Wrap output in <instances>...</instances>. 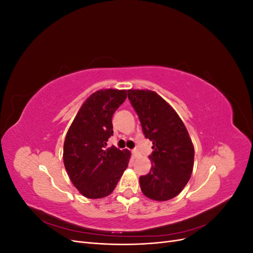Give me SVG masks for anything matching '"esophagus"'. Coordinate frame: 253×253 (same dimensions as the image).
Here are the masks:
<instances>
[{"label": "esophagus", "mask_w": 253, "mask_h": 253, "mask_svg": "<svg viewBox=\"0 0 253 253\" xmlns=\"http://www.w3.org/2000/svg\"><path fill=\"white\" fill-rule=\"evenodd\" d=\"M137 155H138V152H137V150H133V151H132V156H133L134 158H136Z\"/></svg>", "instance_id": "34e87169"}]
</instances>
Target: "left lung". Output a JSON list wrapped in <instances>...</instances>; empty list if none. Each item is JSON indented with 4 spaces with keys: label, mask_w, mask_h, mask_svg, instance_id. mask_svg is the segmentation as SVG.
Here are the masks:
<instances>
[{
    "label": "left lung",
    "mask_w": 253,
    "mask_h": 253,
    "mask_svg": "<svg viewBox=\"0 0 253 253\" xmlns=\"http://www.w3.org/2000/svg\"><path fill=\"white\" fill-rule=\"evenodd\" d=\"M127 97L145 138L153 143L150 173L139 177L141 191L151 200L169 201L181 192L192 174V140L177 113L155 91L128 89Z\"/></svg>",
    "instance_id": "1"
}]
</instances>
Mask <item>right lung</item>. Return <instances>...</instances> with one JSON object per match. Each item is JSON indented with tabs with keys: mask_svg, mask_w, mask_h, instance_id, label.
Returning <instances> with one entry per match:
<instances>
[{
	"mask_svg": "<svg viewBox=\"0 0 253 253\" xmlns=\"http://www.w3.org/2000/svg\"><path fill=\"white\" fill-rule=\"evenodd\" d=\"M126 98V89H100L82 104L68 128L63 147L65 170L87 198H102L116 188L131 153L106 148L113 135L112 117Z\"/></svg>",
	"mask_w": 253,
	"mask_h": 253,
	"instance_id": "right-lung-1",
	"label": "right lung"
}]
</instances>
